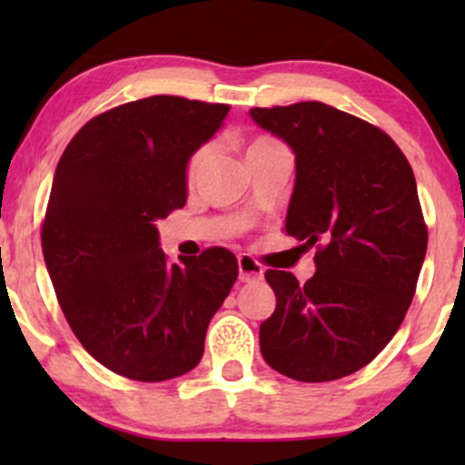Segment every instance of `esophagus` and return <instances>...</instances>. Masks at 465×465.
<instances>
[{
    "label": "esophagus",
    "mask_w": 465,
    "mask_h": 465,
    "mask_svg": "<svg viewBox=\"0 0 465 465\" xmlns=\"http://www.w3.org/2000/svg\"><path fill=\"white\" fill-rule=\"evenodd\" d=\"M264 275V269L262 264L258 262L255 258H251V255L242 253L238 258V277L240 282H253V280H262Z\"/></svg>",
    "instance_id": "1"
}]
</instances>
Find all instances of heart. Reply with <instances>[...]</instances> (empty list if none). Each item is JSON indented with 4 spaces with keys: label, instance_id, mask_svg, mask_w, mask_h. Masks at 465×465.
<instances>
[{
    "label": "heart",
    "instance_id": "heart-1",
    "mask_svg": "<svg viewBox=\"0 0 465 465\" xmlns=\"http://www.w3.org/2000/svg\"><path fill=\"white\" fill-rule=\"evenodd\" d=\"M273 143H277V142L269 140V137H258V140H253V142L249 143L247 157H249V154H253V153H258V151H264V148L273 146ZM210 154H212V148L210 146H201L199 151L192 154L190 162H188V179H194L196 174L201 173L203 165H205L207 159H210Z\"/></svg>",
    "mask_w": 465,
    "mask_h": 465
}]
</instances>
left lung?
Wrapping results in <instances>:
<instances>
[{
  "label": "left lung",
  "mask_w": 465,
  "mask_h": 465,
  "mask_svg": "<svg viewBox=\"0 0 465 465\" xmlns=\"http://www.w3.org/2000/svg\"><path fill=\"white\" fill-rule=\"evenodd\" d=\"M295 153L286 233L317 247L306 284L266 271L275 312L260 350L292 381L328 382L359 371L393 339L426 255L413 170L370 122L323 103L249 111Z\"/></svg>",
  "instance_id": "obj_1"
}]
</instances>
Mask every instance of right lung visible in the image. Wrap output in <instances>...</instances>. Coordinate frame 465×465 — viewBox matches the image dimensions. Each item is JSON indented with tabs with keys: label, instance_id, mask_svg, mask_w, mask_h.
<instances>
[{
	"label": "right lung",
	"instance_id": "obj_1",
	"mask_svg": "<svg viewBox=\"0 0 465 465\" xmlns=\"http://www.w3.org/2000/svg\"><path fill=\"white\" fill-rule=\"evenodd\" d=\"M227 111L179 95L120 104L89 120L56 165L41 229L47 273L83 348L131 381L194 370L238 277L221 247L170 264L154 225L185 205L190 157Z\"/></svg>",
	"mask_w": 465,
	"mask_h": 465
}]
</instances>
